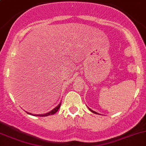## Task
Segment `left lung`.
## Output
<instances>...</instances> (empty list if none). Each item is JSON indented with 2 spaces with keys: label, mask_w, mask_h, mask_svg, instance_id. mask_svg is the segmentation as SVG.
<instances>
[{
  "label": "left lung",
  "mask_w": 146,
  "mask_h": 146,
  "mask_svg": "<svg viewBox=\"0 0 146 146\" xmlns=\"http://www.w3.org/2000/svg\"><path fill=\"white\" fill-rule=\"evenodd\" d=\"M89 110H90V111H92V112H93V113H97V112H96V111H93V110H91V109H89Z\"/></svg>",
  "instance_id": "left-lung-1"
}]
</instances>
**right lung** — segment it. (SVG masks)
<instances>
[{"mask_svg":"<svg viewBox=\"0 0 146 146\" xmlns=\"http://www.w3.org/2000/svg\"><path fill=\"white\" fill-rule=\"evenodd\" d=\"M60 106H61V103L58 105V106L56 107L55 109H53V110H52V111H50V112H48V113H45V114H37V115H36V114H32V113H28V112H27V113H28V114H32V115H33V116H50V115H53L54 113H55L56 112L58 111V110H59V109H60Z\"/></svg>","mask_w":146,"mask_h":146,"instance_id":"1","label":"right lung"}]
</instances>
